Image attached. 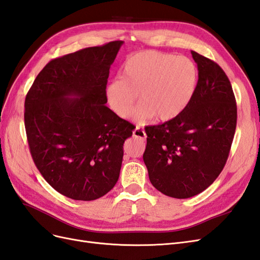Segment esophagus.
Masks as SVG:
<instances>
[{
  "instance_id": "obj_1",
  "label": "esophagus",
  "mask_w": 260,
  "mask_h": 260,
  "mask_svg": "<svg viewBox=\"0 0 260 260\" xmlns=\"http://www.w3.org/2000/svg\"><path fill=\"white\" fill-rule=\"evenodd\" d=\"M133 136L136 138H140V139H146V133L144 131V129H142L141 127H137L135 130H133Z\"/></svg>"
}]
</instances>
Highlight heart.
<instances>
[{"mask_svg":"<svg viewBox=\"0 0 260 260\" xmlns=\"http://www.w3.org/2000/svg\"><path fill=\"white\" fill-rule=\"evenodd\" d=\"M199 73L194 61L184 56L158 51H142L125 60L121 79L106 86V98L113 111L121 118L135 114L144 122L154 116L161 121L174 119L190 104L198 85Z\"/></svg>","mask_w":260,"mask_h":260,"instance_id":"obj_1","label":"heart"}]
</instances>
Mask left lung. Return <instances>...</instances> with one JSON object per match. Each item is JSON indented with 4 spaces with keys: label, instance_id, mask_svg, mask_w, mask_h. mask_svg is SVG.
<instances>
[{
    "label": "left lung",
    "instance_id": "1",
    "mask_svg": "<svg viewBox=\"0 0 260 260\" xmlns=\"http://www.w3.org/2000/svg\"><path fill=\"white\" fill-rule=\"evenodd\" d=\"M199 81L192 101L171 120L146 127L143 154L151 183L162 194L188 199L218 178L237 128V102L217 62L194 51Z\"/></svg>",
    "mask_w": 260,
    "mask_h": 260
}]
</instances>
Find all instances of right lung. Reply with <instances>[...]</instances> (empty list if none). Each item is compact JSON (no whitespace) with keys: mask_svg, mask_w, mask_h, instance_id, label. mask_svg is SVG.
<instances>
[{"mask_svg":"<svg viewBox=\"0 0 260 260\" xmlns=\"http://www.w3.org/2000/svg\"><path fill=\"white\" fill-rule=\"evenodd\" d=\"M122 43L52 59L26 95L31 156L46 182L69 199H100L119 178L123 143L136 127L105 104L109 68Z\"/></svg>","mask_w":260,"mask_h":260,"instance_id":"1","label":"right lung"}]
</instances>
